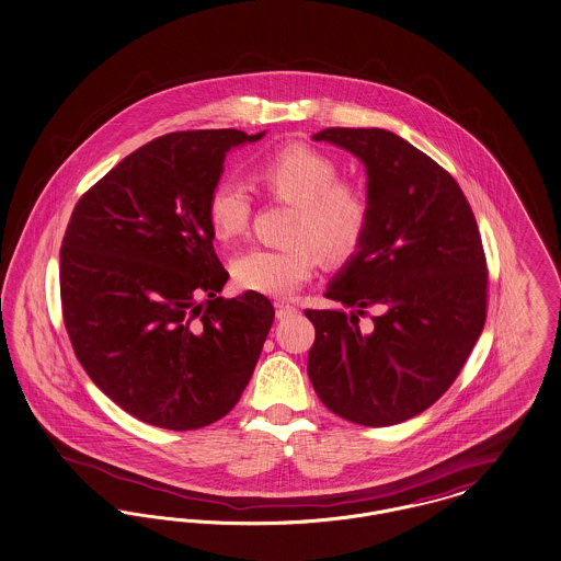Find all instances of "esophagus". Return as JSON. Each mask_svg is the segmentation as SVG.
Instances as JSON below:
<instances>
[{
	"label": "esophagus",
	"mask_w": 561,
	"mask_h": 561,
	"mask_svg": "<svg viewBox=\"0 0 561 561\" xmlns=\"http://www.w3.org/2000/svg\"><path fill=\"white\" fill-rule=\"evenodd\" d=\"M298 314V308L291 306V304H285V301H276V317L283 321V319H289Z\"/></svg>",
	"instance_id": "1"
}]
</instances>
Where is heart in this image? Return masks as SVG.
Listing matches in <instances>:
<instances>
[{
  "label": "heart",
  "mask_w": 561,
  "mask_h": 561,
  "mask_svg": "<svg viewBox=\"0 0 561 561\" xmlns=\"http://www.w3.org/2000/svg\"><path fill=\"white\" fill-rule=\"evenodd\" d=\"M336 161L306 145H283L257 163L255 179L265 193L296 204L289 227L291 247H257L233 262L242 289L285 298L314 274L319 251L340 262L357 251L373 219V202L359 183L342 181ZM206 217L217 240H238L251 224L253 195L247 185L221 179L206 199Z\"/></svg>",
  "instance_id": "b5f03b06"
}]
</instances>
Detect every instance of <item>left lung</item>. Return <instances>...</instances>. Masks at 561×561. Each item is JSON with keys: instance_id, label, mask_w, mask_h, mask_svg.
Returning <instances> with one entry per match:
<instances>
[{"instance_id": "left-lung-1", "label": "left lung", "mask_w": 561, "mask_h": 561, "mask_svg": "<svg viewBox=\"0 0 561 561\" xmlns=\"http://www.w3.org/2000/svg\"><path fill=\"white\" fill-rule=\"evenodd\" d=\"M353 152L373 219L328 285L342 308L306 310L308 376L330 411L368 427L430 409L457 378L486 319V262L474 213L445 168L387 129L312 136ZM374 307L364 329L358 319Z\"/></svg>"}]
</instances>
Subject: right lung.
<instances>
[{
    "mask_svg": "<svg viewBox=\"0 0 561 561\" xmlns=\"http://www.w3.org/2000/svg\"><path fill=\"white\" fill-rule=\"evenodd\" d=\"M263 134L154 138L78 199L66 229L59 285L76 357L114 404L154 427L219 421L262 355L274 306L255 291L219 298L229 274L206 199L227 150Z\"/></svg>",
    "mask_w": 561,
    "mask_h": 561,
    "instance_id": "add662e5",
    "label": "right lung"
}]
</instances>
